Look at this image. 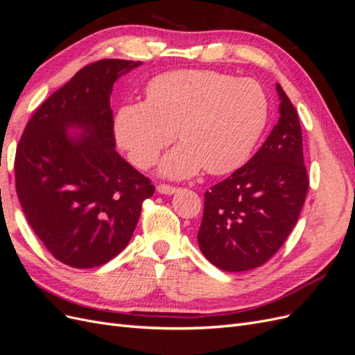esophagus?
I'll return each mask as SVG.
<instances>
[{"mask_svg": "<svg viewBox=\"0 0 355 355\" xmlns=\"http://www.w3.org/2000/svg\"><path fill=\"white\" fill-rule=\"evenodd\" d=\"M157 189H158L159 194H166V196H171V194H175V192L179 191V188H176L173 185H167V184H159L157 187Z\"/></svg>", "mask_w": 355, "mask_h": 355, "instance_id": "1", "label": "esophagus"}]
</instances>
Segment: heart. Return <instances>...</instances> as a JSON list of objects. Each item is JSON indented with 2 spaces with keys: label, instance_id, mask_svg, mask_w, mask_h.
I'll return each instance as SVG.
<instances>
[{
  "label": "heart",
  "instance_id": "heart-1",
  "mask_svg": "<svg viewBox=\"0 0 355 355\" xmlns=\"http://www.w3.org/2000/svg\"><path fill=\"white\" fill-rule=\"evenodd\" d=\"M270 115V102L253 78L207 69L157 75L146 102L125 103L116 114V142L139 167H149L175 139L182 144L161 161V171L187 178L202 167L227 175L245 163Z\"/></svg>",
  "mask_w": 355,
  "mask_h": 355
}]
</instances>
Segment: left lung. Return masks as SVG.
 Listing matches in <instances>:
<instances>
[{
	"instance_id": "left-lung-1",
	"label": "left lung",
	"mask_w": 355,
	"mask_h": 355,
	"mask_svg": "<svg viewBox=\"0 0 355 355\" xmlns=\"http://www.w3.org/2000/svg\"><path fill=\"white\" fill-rule=\"evenodd\" d=\"M280 120L247 163L204 192L202 254L228 272L263 265L284 244L309 188L302 128L280 84Z\"/></svg>"
}]
</instances>
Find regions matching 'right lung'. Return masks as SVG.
<instances>
[{"label": "right lung", "mask_w": 355, "mask_h": 355, "mask_svg": "<svg viewBox=\"0 0 355 355\" xmlns=\"http://www.w3.org/2000/svg\"><path fill=\"white\" fill-rule=\"evenodd\" d=\"M142 62L102 59L42 102L16 148V192L46 249L62 263L94 268L130 241L155 187L115 151L110 96ZM83 130L80 138L66 132Z\"/></svg>", "instance_id": "1"}]
</instances>
